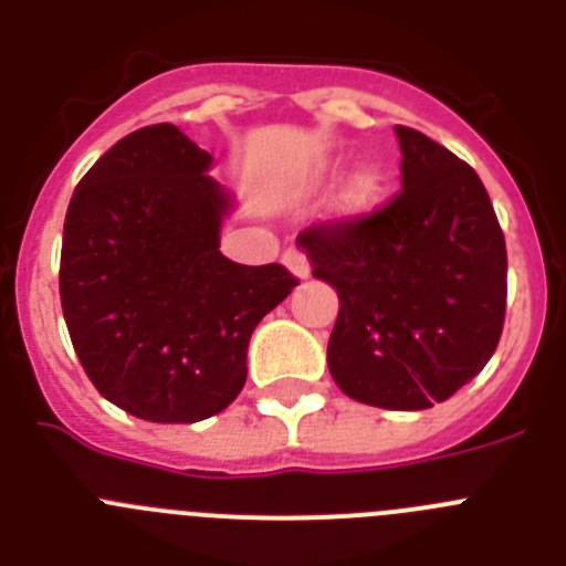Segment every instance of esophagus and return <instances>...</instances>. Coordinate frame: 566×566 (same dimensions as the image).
<instances>
[{"label": "esophagus", "mask_w": 566, "mask_h": 566, "mask_svg": "<svg viewBox=\"0 0 566 566\" xmlns=\"http://www.w3.org/2000/svg\"><path fill=\"white\" fill-rule=\"evenodd\" d=\"M283 266H286L289 272L300 280H306L308 274H312V263H308L306 252H300V249H294V247L283 252Z\"/></svg>", "instance_id": "esophagus-1"}]
</instances>
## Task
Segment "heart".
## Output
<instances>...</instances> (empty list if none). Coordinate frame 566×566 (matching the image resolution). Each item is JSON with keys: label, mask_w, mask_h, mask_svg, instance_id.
Segmentation results:
<instances>
[{"label": "heart", "mask_w": 566, "mask_h": 566, "mask_svg": "<svg viewBox=\"0 0 566 566\" xmlns=\"http://www.w3.org/2000/svg\"><path fill=\"white\" fill-rule=\"evenodd\" d=\"M385 189V178L377 167H359L357 172L345 181L343 192L337 198V212L343 214H365L379 203Z\"/></svg>", "instance_id": "heart-1"}]
</instances>
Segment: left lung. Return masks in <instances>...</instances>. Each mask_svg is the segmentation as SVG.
<instances>
[{
  "label": "left lung",
  "mask_w": 566,
  "mask_h": 566,
  "mask_svg": "<svg viewBox=\"0 0 566 566\" xmlns=\"http://www.w3.org/2000/svg\"><path fill=\"white\" fill-rule=\"evenodd\" d=\"M402 189L352 221L297 234L312 274L337 289L328 371L339 391L388 411L444 402L496 352L507 249L476 169L394 127Z\"/></svg>",
  "instance_id": "left-lung-1"
}]
</instances>
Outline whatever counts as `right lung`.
I'll return each mask as SVG.
<instances>
[{"mask_svg":"<svg viewBox=\"0 0 566 566\" xmlns=\"http://www.w3.org/2000/svg\"><path fill=\"white\" fill-rule=\"evenodd\" d=\"M212 155L172 124L124 135L78 181L59 294L98 394L147 422H201L247 382L254 326L292 294L280 263L221 254L232 209Z\"/></svg>","mask_w":566,"mask_h":566,"instance_id":"obj_1","label":"right lung"}]
</instances>
